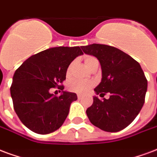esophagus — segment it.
<instances>
[{
  "instance_id": "1",
  "label": "esophagus",
  "mask_w": 157,
  "mask_h": 157,
  "mask_svg": "<svg viewBox=\"0 0 157 157\" xmlns=\"http://www.w3.org/2000/svg\"><path fill=\"white\" fill-rule=\"evenodd\" d=\"M78 99H82V98H83V96L80 95V94H78Z\"/></svg>"
}]
</instances>
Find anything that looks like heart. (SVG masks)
<instances>
[{
  "label": "heart",
  "mask_w": 157,
  "mask_h": 157,
  "mask_svg": "<svg viewBox=\"0 0 157 157\" xmlns=\"http://www.w3.org/2000/svg\"><path fill=\"white\" fill-rule=\"evenodd\" d=\"M84 62H85V64L88 69H89L91 66H93L94 64H95V63H98V60L96 58L94 57V56H88V57H86ZM73 63H70L69 67H68V69H67V74H68L70 73V70H71ZM94 85V82H92V81H84V80L74 79L69 82V89L70 91L74 92V93L83 94L87 93L90 88H93V86Z\"/></svg>",
  "instance_id": "heart-1"
}]
</instances>
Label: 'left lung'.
<instances>
[{
  "instance_id": "obj_1",
  "label": "left lung",
  "mask_w": 157,
  "mask_h": 157,
  "mask_svg": "<svg viewBox=\"0 0 157 157\" xmlns=\"http://www.w3.org/2000/svg\"><path fill=\"white\" fill-rule=\"evenodd\" d=\"M87 55L99 60L102 81L94 91L103 98L94 97L87 109L89 121L105 132H116L127 128L140 113L145 102L147 80L141 65L130 55L115 47L93 44L81 47Z\"/></svg>"
}]
</instances>
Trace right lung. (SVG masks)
<instances>
[{
  "instance_id": "right-lung-1",
  "label": "right lung",
  "mask_w": 157,
  "mask_h": 157,
  "mask_svg": "<svg viewBox=\"0 0 157 157\" xmlns=\"http://www.w3.org/2000/svg\"><path fill=\"white\" fill-rule=\"evenodd\" d=\"M83 52L78 46L55 47L32 55L16 69L10 86L16 113L23 124L38 134H48L65 121L74 93L63 91L57 97L51 88L63 90L68 67Z\"/></svg>"
}]
</instances>
